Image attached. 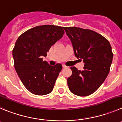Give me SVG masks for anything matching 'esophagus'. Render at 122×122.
Instances as JSON below:
<instances>
[{
    "label": "esophagus",
    "mask_w": 122,
    "mask_h": 122,
    "mask_svg": "<svg viewBox=\"0 0 122 122\" xmlns=\"http://www.w3.org/2000/svg\"><path fill=\"white\" fill-rule=\"evenodd\" d=\"M62 67H63V68H67L68 67H67V66H66V65L63 64V65H62Z\"/></svg>",
    "instance_id": "34e87169"
}]
</instances>
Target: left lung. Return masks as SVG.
<instances>
[{"instance_id": "left-lung-1", "label": "left lung", "mask_w": 122, "mask_h": 122, "mask_svg": "<svg viewBox=\"0 0 122 122\" xmlns=\"http://www.w3.org/2000/svg\"><path fill=\"white\" fill-rule=\"evenodd\" d=\"M71 40L75 55L83 60L82 70L71 67L72 74L67 78L70 92L79 96L93 94L105 80L110 71L113 53L108 41L90 29L63 27Z\"/></svg>"}]
</instances>
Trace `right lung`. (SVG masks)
<instances>
[{
    "label": "right lung",
    "mask_w": 122,
    "mask_h": 122,
    "mask_svg": "<svg viewBox=\"0 0 122 122\" xmlns=\"http://www.w3.org/2000/svg\"><path fill=\"white\" fill-rule=\"evenodd\" d=\"M64 34L61 26L42 25L26 30L17 40L12 50L15 69L30 93L43 96L53 90L62 66L61 64L50 66L42 56H47L51 46Z\"/></svg>",
    "instance_id": "obj_1"
}]
</instances>
